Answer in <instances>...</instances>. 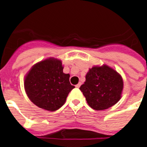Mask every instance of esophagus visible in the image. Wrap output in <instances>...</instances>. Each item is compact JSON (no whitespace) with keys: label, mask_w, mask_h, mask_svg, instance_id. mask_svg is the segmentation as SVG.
<instances>
[{"label":"esophagus","mask_w":147,"mask_h":147,"mask_svg":"<svg viewBox=\"0 0 147 147\" xmlns=\"http://www.w3.org/2000/svg\"><path fill=\"white\" fill-rule=\"evenodd\" d=\"M80 86H81V83H79V84H77V85H76V88H80Z\"/></svg>","instance_id":"obj_1"}]
</instances>
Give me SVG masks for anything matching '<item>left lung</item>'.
Masks as SVG:
<instances>
[{"mask_svg": "<svg viewBox=\"0 0 147 147\" xmlns=\"http://www.w3.org/2000/svg\"><path fill=\"white\" fill-rule=\"evenodd\" d=\"M80 90L88 105L96 110L113 106L121 97L124 82L119 73L109 66H94L89 69Z\"/></svg>", "mask_w": 147, "mask_h": 147, "instance_id": "obj_1", "label": "left lung"}]
</instances>
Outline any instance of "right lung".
Returning a JSON list of instances; mask_svg holds the SVG:
<instances>
[{"label":"right lung","instance_id":"add662e5","mask_svg":"<svg viewBox=\"0 0 147 147\" xmlns=\"http://www.w3.org/2000/svg\"><path fill=\"white\" fill-rule=\"evenodd\" d=\"M70 75L63 73L62 62L49 58L37 62L31 68L24 80V88L29 99L37 107L55 111L64 105L74 86Z\"/></svg>","mask_w":147,"mask_h":147}]
</instances>
